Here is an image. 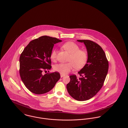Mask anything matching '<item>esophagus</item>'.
I'll return each instance as SVG.
<instances>
[{
    "label": "esophagus",
    "mask_w": 128,
    "mask_h": 128,
    "mask_svg": "<svg viewBox=\"0 0 128 128\" xmlns=\"http://www.w3.org/2000/svg\"><path fill=\"white\" fill-rule=\"evenodd\" d=\"M64 76H65V75H64V74H60V77H61V78L63 77H64Z\"/></svg>",
    "instance_id": "esophagus-1"
}]
</instances>
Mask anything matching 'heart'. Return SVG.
Returning <instances> with one entry per match:
<instances>
[{"label":"heart","instance_id":"b5f03b06","mask_svg":"<svg viewBox=\"0 0 128 128\" xmlns=\"http://www.w3.org/2000/svg\"><path fill=\"white\" fill-rule=\"evenodd\" d=\"M62 48L69 53L68 63L56 64L54 68V70L62 74H66L71 72L74 67L76 69H80L85 65L88 60V54L86 51L80 50L79 46L72 42H68L62 45ZM56 57V51L54 49L50 55L51 59L55 60Z\"/></svg>","mask_w":128,"mask_h":128}]
</instances>
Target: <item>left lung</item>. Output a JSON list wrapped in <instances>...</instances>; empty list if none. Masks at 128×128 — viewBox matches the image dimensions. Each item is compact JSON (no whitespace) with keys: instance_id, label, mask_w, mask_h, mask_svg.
I'll use <instances>...</instances> for the list:
<instances>
[{"instance_id":"left-lung-1","label":"left lung","mask_w":128,"mask_h":128,"mask_svg":"<svg viewBox=\"0 0 128 128\" xmlns=\"http://www.w3.org/2000/svg\"><path fill=\"white\" fill-rule=\"evenodd\" d=\"M85 44L88 60L85 66L76 75L70 76V80L67 85L70 95L78 101H85L94 96L103 85L108 70V62L102 48L89 40H78Z\"/></svg>"}]
</instances>
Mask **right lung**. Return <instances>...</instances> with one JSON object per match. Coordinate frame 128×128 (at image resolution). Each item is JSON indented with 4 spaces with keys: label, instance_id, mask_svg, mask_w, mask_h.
<instances>
[{
    "label": "right lung",
    "instance_id": "right-lung-1",
    "mask_svg": "<svg viewBox=\"0 0 128 128\" xmlns=\"http://www.w3.org/2000/svg\"><path fill=\"white\" fill-rule=\"evenodd\" d=\"M56 38L42 36L31 41L20 58L21 79L30 91L37 94L50 91L60 78L58 72L42 74L51 69L50 55L55 44L61 42Z\"/></svg>",
    "mask_w": 128,
    "mask_h": 128
}]
</instances>
